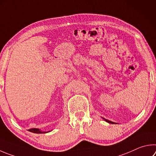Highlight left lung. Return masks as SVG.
Returning <instances> with one entry per match:
<instances>
[{"instance_id": "1", "label": "left lung", "mask_w": 156, "mask_h": 156, "mask_svg": "<svg viewBox=\"0 0 156 156\" xmlns=\"http://www.w3.org/2000/svg\"><path fill=\"white\" fill-rule=\"evenodd\" d=\"M104 119V121H106V122H108V123H112V124H114L115 123L114 122H112V121H109V120H107V119H104V118H103Z\"/></svg>"}]
</instances>
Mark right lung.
<instances>
[{"instance_id":"add662e5","label":"right lung","mask_w":156,"mask_h":156,"mask_svg":"<svg viewBox=\"0 0 156 156\" xmlns=\"http://www.w3.org/2000/svg\"><path fill=\"white\" fill-rule=\"evenodd\" d=\"M29 132H33V133H36V134H44V133H47V132H41L40 129H37V128H31L30 129H29Z\"/></svg>"}]
</instances>
